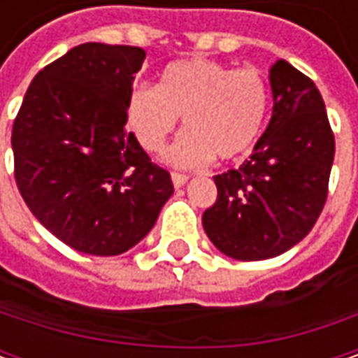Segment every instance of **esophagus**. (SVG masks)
<instances>
[{"instance_id":"obj_1","label":"esophagus","mask_w":358,"mask_h":358,"mask_svg":"<svg viewBox=\"0 0 358 358\" xmlns=\"http://www.w3.org/2000/svg\"><path fill=\"white\" fill-rule=\"evenodd\" d=\"M171 179L175 187H183L189 181V177H187L185 173H171Z\"/></svg>"}]
</instances>
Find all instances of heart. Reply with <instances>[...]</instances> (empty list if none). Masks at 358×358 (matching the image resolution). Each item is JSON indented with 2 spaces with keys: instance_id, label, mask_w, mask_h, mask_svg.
I'll return each instance as SVG.
<instances>
[{
  "instance_id": "1",
  "label": "heart",
  "mask_w": 358,
  "mask_h": 358,
  "mask_svg": "<svg viewBox=\"0 0 358 358\" xmlns=\"http://www.w3.org/2000/svg\"><path fill=\"white\" fill-rule=\"evenodd\" d=\"M267 79L255 67L233 69L211 59L169 63L159 85L131 93L127 119L147 151H161L179 117L187 133L169 151V161L199 167L217 157L235 161L259 141L268 113Z\"/></svg>"
}]
</instances>
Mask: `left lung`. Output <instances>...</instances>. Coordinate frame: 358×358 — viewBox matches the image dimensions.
Returning <instances> with one entry per match:
<instances>
[{"label":"left lung","instance_id":"obj_1","mask_svg":"<svg viewBox=\"0 0 358 358\" xmlns=\"http://www.w3.org/2000/svg\"><path fill=\"white\" fill-rule=\"evenodd\" d=\"M273 117L239 169L215 175L217 201L203 213L213 245L239 261L289 251L323 211L335 135L313 79L285 59L268 69Z\"/></svg>","mask_w":358,"mask_h":358}]
</instances>
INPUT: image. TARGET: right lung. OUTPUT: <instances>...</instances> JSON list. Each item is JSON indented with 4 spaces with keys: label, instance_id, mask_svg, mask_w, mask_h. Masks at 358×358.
Masks as SVG:
<instances>
[{
    "label": "right lung",
    "instance_id": "right-lung-1",
    "mask_svg": "<svg viewBox=\"0 0 358 358\" xmlns=\"http://www.w3.org/2000/svg\"><path fill=\"white\" fill-rule=\"evenodd\" d=\"M145 51L81 43L45 65L11 131L13 173L35 219L79 253L137 245L173 195L171 175L125 129Z\"/></svg>",
    "mask_w": 358,
    "mask_h": 358
}]
</instances>
